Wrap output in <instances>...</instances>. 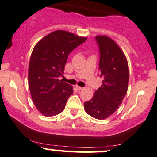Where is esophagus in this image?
<instances>
[{"instance_id": "34e87169", "label": "esophagus", "mask_w": 157, "mask_h": 157, "mask_svg": "<svg viewBox=\"0 0 157 157\" xmlns=\"http://www.w3.org/2000/svg\"><path fill=\"white\" fill-rule=\"evenodd\" d=\"M76 89H77V90L80 91V90H82V87H80L79 86H76Z\"/></svg>"}]
</instances>
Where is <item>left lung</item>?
Listing matches in <instances>:
<instances>
[{"label": "left lung", "mask_w": 157, "mask_h": 157, "mask_svg": "<svg viewBox=\"0 0 157 157\" xmlns=\"http://www.w3.org/2000/svg\"><path fill=\"white\" fill-rule=\"evenodd\" d=\"M95 40L100 52V77L102 85L90 101L84 103L89 115L105 119L115 113L126 95L129 82V68L123 51L113 39L98 36Z\"/></svg>", "instance_id": "left-lung-1"}]
</instances>
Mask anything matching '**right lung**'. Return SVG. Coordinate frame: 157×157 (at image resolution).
I'll return each instance as SVG.
<instances>
[{
  "instance_id": "right-lung-1",
  "label": "right lung",
  "mask_w": 157,
  "mask_h": 157,
  "mask_svg": "<svg viewBox=\"0 0 157 157\" xmlns=\"http://www.w3.org/2000/svg\"><path fill=\"white\" fill-rule=\"evenodd\" d=\"M64 30H56L36 44L30 56L28 84L36 107L44 116L63 112L73 87L59 80L69 53L86 41Z\"/></svg>"
}]
</instances>
